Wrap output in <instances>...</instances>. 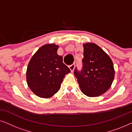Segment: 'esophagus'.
Segmentation results:
<instances>
[{"label": "esophagus", "mask_w": 132, "mask_h": 132, "mask_svg": "<svg viewBox=\"0 0 132 132\" xmlns=\"http://www.w3.org/2000/svg\"><path fill=\"white\" fill-rule=\"evenodd\" d=\"M75 64L70 65L69 66V68H70V70H71V72H73L74 71V69H75Z\"/></svg>", "instance_id": "34e87169"}]
</instances>
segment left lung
<instances>
[{
	"label": "left lung",
	"instance_id": "1",
	"mask_svg": "<svg viewBox=\"0 0 132 132\" xmlns=\"http://www.w3.org/2000/svg\"><path fill=\"white\" fill-rule=\"evenodd\" d=\"M83 67L74 71L81 91L88 97H97L106 93L115 76L111 57L94 43L84 44Z\"/></svg>",
	"mask_w": 132,
	"mask_h": 132
}]
</instances>
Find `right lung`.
<instances>
[{"label": "right lung", "mask_w": 132, "mask_h": 132, "mask_svg": "<svg viewBox=\"0 0 132 132\" xmlns=\"http://www.w3.org/2000/svg\"><path fill=\"white\" fill-rule=\"evenodd\" d=\"M59 46L55 44L41 47L32 57L26 71L28 86L41 98H50L60 89L65 76L70 69L57 54Z\"/></svg>", "instance_id": "right-lung-1"}]
</instances>
